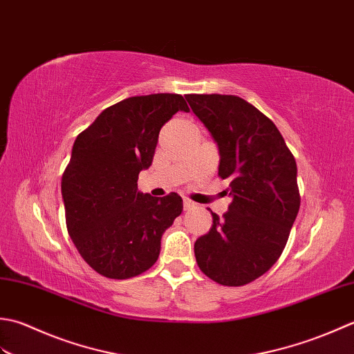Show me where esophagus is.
<instances>
[{
	"label": "esophagus",
	"mask_w": 354,
	"mask_h": 354,
	"mask_svg": "<svg viewBox=\"0 0 354 354\" xmlns=\"http://www.w3.org/2000/svg\"><path fill=\"white\" fill-rule=\"evenodd\" d=\"M194 206H196V205H194V201H191L189 198H185L183 200V209H185V211H189V209H192Z\"/></svg>",
	"instance_id": "obj_1"
}]
</instances>
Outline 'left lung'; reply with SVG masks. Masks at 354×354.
<instances>
[{"label": "left lung", "mask_w": 354, "mask_h": 354, "mask_svg": "<svg viewBox=\"0 0 354 354\" xmlns=\"http://www.w3.org/2000/svg\"><path fill=\"white\" fill-rule=\"evenodd\" d=\"M218 145V177L229 180V211L194 244L200 270L229 287L264 275L283 254L301 197L297 162L275 124L232 95H187ZM226 192V191H225ZM226 192V194H227Z\"/></svg>", "instance_id": "obj_1"}]
</instances>
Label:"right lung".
<instances>
[{
  "label": "right lung",
  "mask_w": 354,
  "mask_h": 354,
  "mask_svg": "<svg viewBox=\"0 0 354 354\" xmlns=\"http://www.w3.org/2000/svg\"><path fill=\"white\" fill-rule=\"evenodd\" d=\"M180 110L189 111L182 95L133 96L105 108L76 137L61 182L66 223L99 275L128 279L147 272L160 254L163 232L183 211L176 192L156 198L137 189L160 128Z\"/></svg>",
  "instance_id": "add662e5"
}]
</instances>
